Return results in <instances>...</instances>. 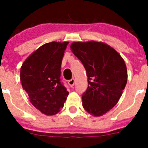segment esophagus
Listing matches in <instances>:
<instances>
[{"label": "esophagus", "instance_id": "34e87169", "mask_svg": "<svg viewBox=\"0 0 148 148\" xmlns=\"http://www.w3.org/2000/svg\"><path fill=\"white\" fill-rule=\"evenodd\" d=\"M69 85L71 87H72V86H74V83H75V80H74V79H70L69 81Z\"/></svg>", "mask_w": 148, "mask_h": 148}]
</instances>
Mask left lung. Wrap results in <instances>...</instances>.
<instances>
[{
  "label": "left lung",
  "instance_id": "left-lung-1",
  "mask_svg": "<svg viewBox=\"0 0 148 148\" xmlns=\"http://www.w3.org/2000/svg\"><path fill=\"white\" fill-rule=\"evenodd\" d=\"M71 50L86 71L88 87L82 106L88 113L102 116L118 102L127 82L125 61L117 51L103 42H74Z\"/></svg>",
  "mask_w": 148,
  "mask_h": 148
}]
</instances>
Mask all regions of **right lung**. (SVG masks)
Instances as JSON below:
<instances>
[{
	"instance_id": "add662e5",
	"label": "right lung",
	"mask_w": 148,
	"mask_h": 148,
	"mask_svg": "<svg viewBox=\"0 0 148 148\" xmlns=\"http://www.w3.org/2000/svg\"><path fill=\"white\" fill-rule=\"evenodd\" d=\"M69 42L47 43L25 60L21 68L22 86L31 104L46 115H54L69 95L61 82V66Z\"/></svg>"
}]
</instances>
